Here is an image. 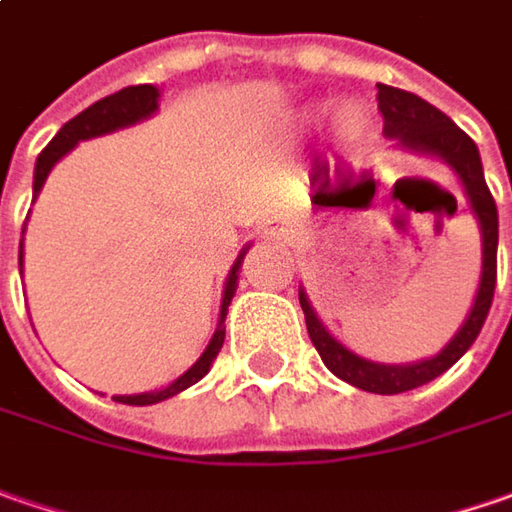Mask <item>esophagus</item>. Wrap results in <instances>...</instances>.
<instances>
[{
	"label": "esophagus",
	"mask_w": 512,
	"mask_h": 512,
	"mask_svg": "<svg viewBox=\"0 0 512 512\" xmlns=\"http://www.w3.org/2000/svg\"><path fill=\"white\" fill-rule=\"evenodd\" d=\"M269 232H275V226H272V229H269Z\"/></svg>",
	"instance_id": "1"
}]
</instances>
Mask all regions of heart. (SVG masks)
Listing matches in <instances>:
<instances>
[{"instance_id":"heart-1","label":"heart","mask_w":512,"mask_h":512,"mask_svg":"<svg viewBox=\"0 0 512 512\" xmlns=\"http://www.w3.org/2000/svg\"><path fill=\"white\" fill-rule=\"evenodd\" d=\"M369 131V117L361 105H344L335 117V137L341 145H355Z\"/></svg>"}]
</instances>
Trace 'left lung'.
Wrapping results in <instances>:
<instances>
[{
	"label": "left lung",
	"instance_id": "8db88e82",
	"mask_svg": "<svg viewBox=\"0 0 512 512\" xmlns=\"http://www.w3.org/2000/svg\"><path fill=\"white\" fill-rule=\"evenodd\" d=\"M378 111L384 114V134L387 137H398L412 151H430L456 171L458 180L464 183L467 197H470V206L476 212L478 223H481V240H484V266H481V283H478L473 312L467 315V321L458 329L456 338L435 358L421 361V364L387 367V364H372V361L358 358L355 352H349L344 344H338L323 329V323L312 312L306 295L300 292V309L306 318L309 338H312V344L318 349L323 364L329 367V372H335L341 381L352 384V387L378 392V395H398V392H407V389L421 387V384H430L441 372H447L478 338L481 326L487 321L490 303H493V292H496L499 212H496L493 194L484 183L476 143L447 114H441L435 105L415 97L410 91H401L392 85H378Z\"/></svg>",
	"mask_w": 512,
	"mask_h": 512
}]
</instances>
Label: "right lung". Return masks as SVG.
<instances>
[{"label":"right lung","instance_id":"add662e5","mask_svg":"<svg viewBox=\"0 0 512 512\" xmlns=\"http://www.w3.org/2000/svg\"><path fill=\"white\" fill-rule=\"evenodd\" d=\"M157 88L154 85H128L123 91H117V94H111V97H105V100L94 102L91 108H85L82 114H77L74 120H68V123L59 128V134H56L51 143L42 148V154H39V160H36V171H34V197L42 189V183H45V177H48V171L54 168V163L62 157V154H68L79 140H91V137H100V134H108V131H117V128H125V125L137 123V120H143L148 114H154L157 111ZM25 234V229H22ZM246 255V252H243ZM243 255L237 257V263L232 266V275L226 280V292H223V306H220V323H217V332H214L212 344L206 346V352L200 355V361L189 369V372H183L171 387L160 389V392H143V395H114V401H120V404H134V407H148V404H157V401H166L171 395H177V392H183V389H189L191 384H197L209 369H212L214 358H217V352H220V346H223V338H226V309H229V303L234 298V289H237V272H240V263H243ZM19 266H22V255H19Z\"/></svg>","mask_w":512,"mask_h":512}]
</instances>
